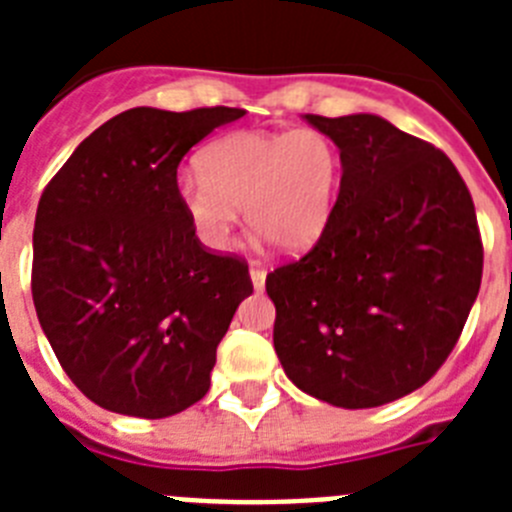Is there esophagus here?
I'll use <instances>...</instances> for the list:
<instances>
[{
	"mask_svg": "<svg viewBox=\"0 0 512 512\" xmlns=\"http://www.w3.org/2000/svg\"><path fill=\"white\" fill-rule=\"evenodd\" d=\"M248 274H251L253 289H264V284H266V271L261 269V266H251V271H248Z\"/></svg>",
	"mask_w": 512,
	"mask_h": 512,
	"instance_id": "obj_1",
	"label": "esophagus"
}]
</instances>
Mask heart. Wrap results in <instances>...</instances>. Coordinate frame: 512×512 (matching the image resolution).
I'll return each instance as SVG.
<instances>
[{"mask_svg": "<svg viewBox=\"0 0 512 512\" xmlns=\"http://www.w3.org/2000/svg\"><path fill=\"white\" fill-rule=\"evenodd\" d=\"M200 174H182L176 194L200 241L225 251L238 210L282 251H302L328 223L338 182V151L318 130H246L200 156Z\"/></svg>", "mask_w": 512, "mask_h": 512, "instance_id": "heart-1", "label": "heart"}]
</instances>
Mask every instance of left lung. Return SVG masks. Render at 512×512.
I'll list each match as a JSON object with an SVG mask.
<instances>
[{
  "label": "left lung",
  "instance_id": "obj_1",
  "mask_svg": "<svg viewBox=\"0 0 512 512\" xmlns=\"http://www.w3.org/2000/svg\"><path fill=\"white\" fill-rule=\"evenodd\" d=\"M341 151L318 243L266 277L292 382L336 408H379L449 359L482 282L467 184L436 146L377 115H305Z\"/></svg>",
  "mask_w": 512,
  "mask_h": 512
}]
</instances>
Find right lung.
<instances>
[{
    "mask_svg": "<svg viewBox=\"0 0 512 512\" xmlns=\"http://www.w3.org/2000/svg\"><path fill=\"white\" fill-rule=\"evenodd\" d=\"M246 110L133 107L53 176L33 230V302L63 372L99 408L169 418L210 390L217 343L253 292L207 251L179 194L184 153Z\"/></svg>",
    "mask_w": 512,
    "mask_h": 512,
    "instance_id": "obj_1",
    "label": "right lung"
}]
</instances>
